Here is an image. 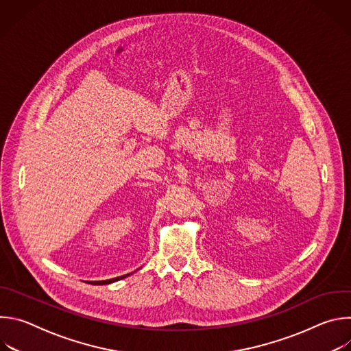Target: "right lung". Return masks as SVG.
I'll list each match as a JSON object with an SVG mask.
<instances>
[{"mask_svg": "<svg viewBox=\"0 0 351 351\" xmlns=\"http://www.w3.org/2000/svg\"><path fill=\"white\" fill-rule=\"evenodd\" d=\"M130 274H126V275H122V276H118V278H112V279H108V280H98V282H94L97 285H108V283H114L117 280H121L123 278H128Z\"/></svg>", "mask_w": 351, "mask_h": 351, "instance_id": "add662e5", "label": "right lung"}]
</instances>
